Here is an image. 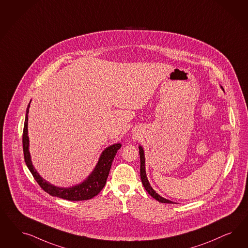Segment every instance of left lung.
Wrapping results in <instances>:
<instances>
[{
	"label": "left lung",
	"mask_w": 248,
	"mask_h": 248,
	"mask_svg": "<svg viewBox=\"0 0 248 248\" xmlns=\"http://www.w3.org/2000/svg\"><path fill=\"white\" fill-rule=\"evenodd\" d=\"M139 154H140V162H141V166H140V175H141V180L143 184V187L145 188V190L148 192V194L153 196L155 200H157L158 202L164 203H173L172 201L167 200L164 197L160 196L152 188L149 184V182L147 180L146 177V173H145V166H144V155H143V148L141 146H139Z\"/></svg>",
	"instance_id": "1"
}]
</instances>
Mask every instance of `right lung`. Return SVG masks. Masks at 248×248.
<instances>
[{
    "mask_svg": "<svg viewBox=\"0 0 248 248\" xmlns=\"http://www.w3.org/2000/svg\"><path fill=\"white\" fill-rule=\"evenodd\" d=\"M30 104L28 105L24 121L23 133V148L24 161L27 167L29 168L33 178L37 182L41 188L53 196H57L65 200L70 201H83L89 200L91 198L97 195L106 184L108 174L111 169L113 158L115 156L117 151L121 148V143H115L107 147L99 158L97 165L95 166L93 173H91L86 180L82 184L75 186L73 187L60 188L52 186L45 179H43L37 171L32 166L31 161L30 153H29V138H28V112H29Z\"/></svg>",
    "mask_w": 248,
    "mask_h": 248,
    "instance_id": "obj_1",
    "label": "right lung"
}]
</instances>
